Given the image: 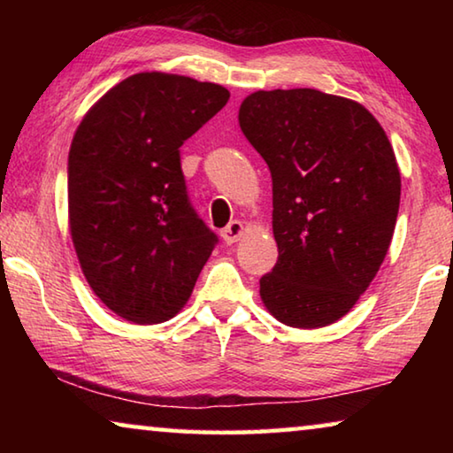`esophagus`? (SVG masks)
<instances>
[{
  "label": "esophagus",
  "instance_id": "obj_1",
  "mask_svg": "<svg viewBox=\"0 0 453 453\" xmlns=\"http://www.w3.org/2000/svg\"><path fill=\"white\" fill-rule=\"evenodd\" d=\"M243 235V224L242 221H229L227 227L221 229V237H224V242L227 245H232L235 242H240V237Z\"/></svg>",
  "mask_w": 453,
  "mask_h": 453
}]
</instances>
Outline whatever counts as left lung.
<instances>
[{
	"label": "left lung",
	"mask_w": 453,
	"mask_h": 453,
	"mask_svg": "<svg viewBox=\"0 0 453 453\" xmlns=\"http://www.w3.org/2000/svg\"><path fill=\"white\" fill-rule=\"evenodd\" d=\"M240 127L272 173L278 264L259 280L272 316L324 327L354 308L392 243L402 178L386 132L354 99L256 91Z\"/></svg>",
	"instance_id": "left-lung-1"
}]
</instances>
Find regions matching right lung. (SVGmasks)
Returning a JSON list of instances; mask_svg holds the SVG:
<instances>
[{"instance_id": "add662e5", "label": "right lung", "mask_w": 453, "mask_h": 453, "mask_svg": "<svg viewBox=\"0 0 453 453\" xmlns=\"http://www.w3.org/2000/svg\"><path fill=\"white\" fill-rule=\"evenodd\" d=\"M227 99L218 83L135 73L107 91L73 135V248L89 288L119 318L172 319L216 248L218 235L189 203L180 148Z\"/></svg>"}]
</instances>
